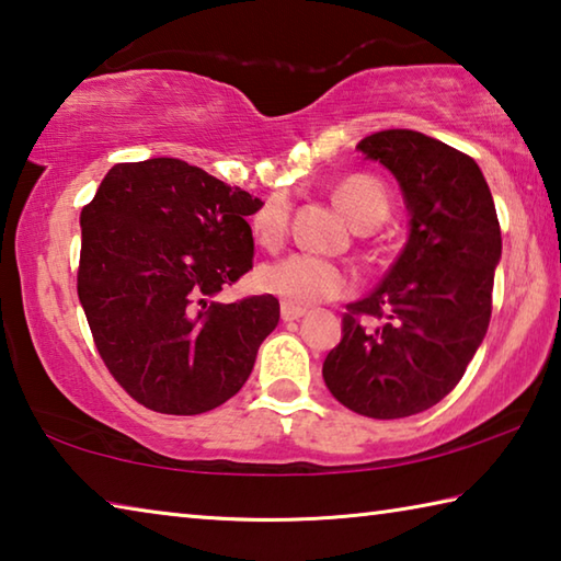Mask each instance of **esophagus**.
I'll return each mask as SVG.
<instances>
[{"label": "esophagus", "instance_id": "1", "mask_svg": "<svg viewBox=\"0 0 561 561\" xmlns=\"http://www.w3.org/2000/svg\"><path fill=\"white\" fill-rule=\"evenodd\" d=\"M304 314H307V309H304V307H294V304L282 301V319L284 321H297Z\"/></svg>", "mask_w": 561, "mask_h": 561}]
</instances>
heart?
I'll list each match as a JSON object with an SVG mask.
<instances>
[{
    "label": "heart",
    "mask_w": 561,
    "mask_h": 561,
    "mask_svg": "<svg viewBox=\"0 0 561 561\" xmlns=\"http://www.w3.org/2000/svg\"><path fill=\"white\" fill-rule=\"evenodd\" d=\"M336 203L358 227L381 225L388 217V195L383 185L371 175H351L336 187ZM254 240L264 247H277L289 227L287 197L274 195L252 217ZM260 287L294 307L339 299L354 287L351 272L314 254H289L260 270Z\"/></svg>",
    "instance_id": "1"
}]
</instances>
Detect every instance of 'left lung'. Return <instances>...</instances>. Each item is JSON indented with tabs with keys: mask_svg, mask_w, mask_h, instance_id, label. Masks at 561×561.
<instances>
[{
	"mask_svg": "<svg viewBox=\"0 0 561 561\" xmlns=\"http://www.w3.org/2000/svg\"><path fill=\"white\" fill-rule=\"evenodd\" d=\"M356 148L396 175L411 234L383 282L346 307L321 374L348 411L391 421L428 411L458 386L488 334L502 237L470 156L405 128Z\"/></svg>",
	"mask_w": 561,
	"mask_h": 561,
	"instance_id": "1",
	"label": "left lung"
}]
</instances>
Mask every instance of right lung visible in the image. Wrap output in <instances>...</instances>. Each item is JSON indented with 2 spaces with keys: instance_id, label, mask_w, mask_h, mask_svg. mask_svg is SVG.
<instances>
[{
  "instance_id": "1",
  "label": "right lung",
  "mask_w": 561,
  "mask_h": 561,
  "mask_svg": "<svg viewBox=\"0 0 561 561\" xmlns=\"http://www.w3.org/2000/svg\"><path fill=\"white\" fill-rule=\"evenodd\" d=\"M240 187L178 158L113 165L81 210L79 299L103 364L133 401L168 415L222 405L279 324L272 294L215 301L252 270Z\"/></svg>"
}]
</instances>
